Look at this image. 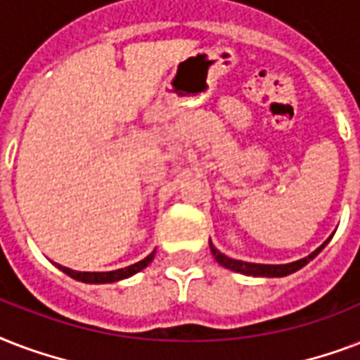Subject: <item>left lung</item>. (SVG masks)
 I'll use <instances>...</instances> for the list:
<instances>
[{
  "label": "left lung",
  "instance_id": "obj_1",
  "mask_svg": "<svg viewBox=\"0 0 360 360\" xmlns=\"http://www.w3.org/2000/svg\"><path fill=\"white\" fill-rule=\"evenodd\" d=\"M330 238H333V236H330ZM330 238H328V240H330ZM327 242L317 248L316 252L310 253L308 257L299 259V261H295V263H287V264H257V263H244V261H236V259H231V257H227V255H224L221 252H218V250L214 248V244H212V242H210V250H212V255L216 257V261H218L221 266H225V269H231V270H235V272H240V274H248V276L281 278V276H287V274H291V272H297V270L302 269L306 263H310L311 259L316 257L317 253L321 252L323 248L327 246Z\"/></svg>",
  "mask_w": 360,
  "mask_h": 360
}]
</instances>
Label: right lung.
<instances>
[{"label": "right lung", "instance_id": "obj_1", "mask_svg": "<svg viewBox=\"0 0 360 360\" xmlns=\"http://www.w3.org/2000/svg\"><path fill=\"white\" fill-rule=\"evenodd\" d=\"M155 252H152L148 257H144L139 263L131 264V266H125V269H118V270H110V272H77V270L67 269V266H61L58 264V269L61 272H65L67 276H71L75 280L84 281V283H108V281H118L124 280V278H129V276L136 274L139 270H142L144 266H148L152 263V259H154Z\"/></svg>", "mask_w": 360, "mask_h": 360}]
</instances>
